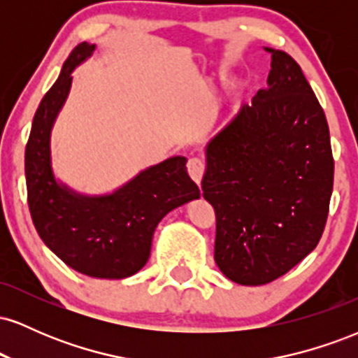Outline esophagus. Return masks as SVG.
Masks as SVG:
<instances>
[{"mask_svg":"<svg viewBox=\"0 0 358 358\" xmlns=\"http://www.w3.org/2000/svg\"><path fill=\"white\" fill-rule=\"evenodd\" d=\"M187 170H188V175L192 176V180L195 182L196 185H200L203 178V173H205V163L202 162L200 158H190L187 163Z\"/></svg>","mask_w":358,"mask_h":358,"instance_id":"34e87169","label":"esophagus"}]
</instances>
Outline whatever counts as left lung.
<instances>
[{
	"instance_id": "obj_1",
	"label": "left lung",
	"mask_w": 358,
	"mask_h": 358,
	"mask_svg": "<svg viewBox=\"0 0 358 358\" xmlns=\"http://www.w3.org/2000/svg\"><path fill=\"white\" fill-rule=\"evenodd\" d=\"M271 53L268 87L207 145L203 199L215 210L217 266L231 281H274L318 245L334 190L324 113L301 67Z\"/></svg>"
}]
</instances>
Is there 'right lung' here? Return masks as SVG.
<instances>
[{"mask_svg":"<svg viewBox=\"0 0 358 358\" xmlns=\"http://www.w3.org/2000/svg\"><path fill=\"white\" fill-rule=\"evenodd\" d=\"M96 45L82 42L65 60L55 84L36 109L24 150L28 207L48 249L85 276L122 279L148 262L156 225L168 212L199 199L187 173V158L173 156L134 176L110 195L85 196L55 180L50 133L77 65Z\"/></svg>","mask_w":358,"mask_h":358,"instance_id":"right-lung-1","label":"right lung"}]
</instances>
